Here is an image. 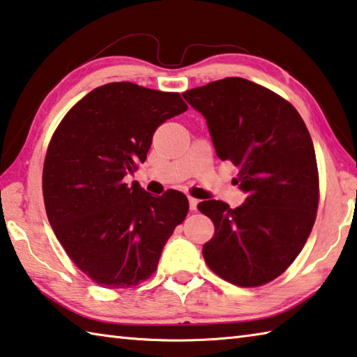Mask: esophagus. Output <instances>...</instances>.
<instances>
[{
    "instance_id": "obj_1",
    "label": "esophagus",
    "mask_w": 357,
    "mask_h": 357,
    "mask_svg": "<svg viewBox=\"0 0 357 357\" xmlns=\"http://www.w3.org/2000/svg\"><path fill=\"white\" fill-rule=\"evenodd\" d=\"M189 204H190V211H197L198 199H195V198H189Z\"/></svg>"
}]
</instances>
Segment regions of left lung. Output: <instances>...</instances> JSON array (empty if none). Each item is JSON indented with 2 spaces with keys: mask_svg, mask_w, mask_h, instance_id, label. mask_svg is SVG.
Listing matches in <instances>:
<instances>
[{
  "mask_svg": "<svg viewBox=\"0 0 357 357\" xmlns=\"http://www.w3.org/2000/svg\"><path fill=\"white\" fill-rule=\"evenodd\" d=\"M203 114L220 160L237 167L242 206L198 204L215 232L203 246L213 273L238 287H259L286 271L312 231L319 209V168L296 109L243 77H225L183 93Z\"/></svg>",
  "mask_w": 357,
  "mask_h": 357,
  "instance_id": "8db88e82",
  "label": "left lung"
}]
</instances>
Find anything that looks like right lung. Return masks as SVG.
Returning a JSON list of instances; mask_svg holds the SVG:
<instances>
[{
	"label": "right lung",
	"mask_w": 357,
	"mask_h": 357,
	"mask_svg": "<svg viewBox=\"0 0 357 357\" xmlns=\"http://www.w3.org/2000/svg\"><path fill=\"white\" fill-rule=\"evenodd\" d=\"M185 111L179 93L111 82L77 101L50 140L42 174L50 225L76 267L101 287L148 280L189 212L178 190L153 197L135 181L123 183L145 162L154 131Z\"/></svg>",
	"instance_id": "obj_1"
}]
</instances>
